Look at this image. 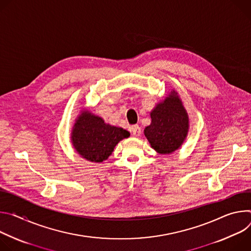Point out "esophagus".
<instances>
[{"mask_svg": "<svg viewBox=\"0 0 251 251\" xmlns=\"http://www.w3.org/2000/svg\"><path fill=\"white\" fill-rule=\"evenodd\" d=\"M130 132L132 133L133 136H138V135H141L142 129H141V127L138 126L137 125H135V126H132L130 127Z\"/></svg>", "mask_w": 251, "mask_h": 251, "instance_id": "esophagus-1", "label": "esophagus"}]
</instances>
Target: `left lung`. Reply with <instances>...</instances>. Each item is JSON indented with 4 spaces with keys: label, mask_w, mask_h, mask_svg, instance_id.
I'll return each instance as SVG.
<instances>
[{
    "label": "left lung",
    "mask_w": 251,
    "mask_h": 251,
    "mask_svg": "<svg viewBox=\"0 0 251 251\" xmlns=\"http://www.w3.org/2000/svg\"><path fill=\"white\" fill-rule=\"evenodd\" d=\"M151 123L144 129L151 147L160 154L177 151L189 130V118L178 93L172 90L151 111Z\"/></svg>",
    "instance_id": "obj_1"
}]
</instances>
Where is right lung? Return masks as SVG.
I'll return each instance as SVG.
<instances>
[{
  "label": "right lung",
  "instance_id": "1",
  "mask_svg": "<svg viewBox=\"0 0 251 251\" xmlns=\"http://www.w3.org/2000/svg\"><path fill=\"white\" fill-rule=\"evenodd\" d=\"M130 133L104 120L87 108L79 110L71 132V143L86 160L99 163L106 160L116 146Z\"/></svg>",
  "mask_w": 251,
  "mask_h": 251
}]
</instances>
